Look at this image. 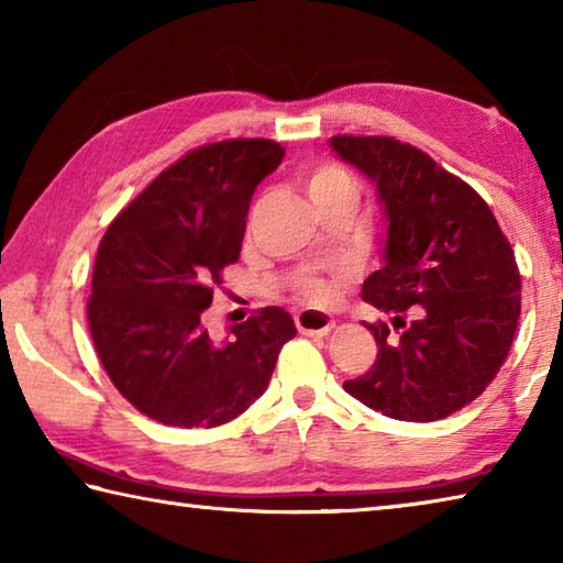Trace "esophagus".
Returning a JSON list of instances; mask_svg holds the SVG:
<instances>
[{"label":"esophagus","mask_w":563,"mask_h":563,"mask_svg":"<svg viewBox=\"0 0 563 563\" xmlns=\"http://www.w3.org/2000/svg\"><path fill=\"white\" fill-rule=\"evenodd\" d=\"M295 325H298L302 335L322 338V335H328L332 328H335V318H332L330 312L308 308V310L295 312Z\"/></svg>","instance_id":"obj_1"}]
</instances>
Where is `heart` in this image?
Instances as JSON below:
<instances>
[{"instance_id": "obj_1", "label": "heart", "mask_w": 563, "mask_h": 563, "mask_svg": "<svg viewBox=\"0 0 563 563\" xmlns=\"http://www.w3.org/2000/svg\"><path fill=\"white\" fill-rule=\"evenodd\" d=\"M305 190H308L312 203H322V201H338V198H345V201H355L357 186L352 176L345 168L332 166V164H322L310 168L308 174L302 176ZM302 295L310 300H322L328 295L325 285L316 278H308L302 283Z\"/></svg>"}]
</instances>
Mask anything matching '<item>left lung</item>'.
<instances>
[{
	"label": "left lung",
	"mask_w": 563,
	"mask_h": 563,
	"mask_svg": "<svg viewBox=\"0 0 563 563\" xmlns=\"http://www.w3.org/2000/svg\"><path fill=\"white\" fill-rule=\"evenodd\" d=\"M330 148L377 188L383 268L362 298L389 312L367 330L377 360L345 393L405 422H434L479 397L509 355L521 278L497 218L472 186L389 136H332Z\"/></svg>",
	"instance_id": "8db88e82"
}]
</instances>
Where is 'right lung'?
Listing matches in <instances>:
<instances>
[{"mask_svg": "<svg viewBox=\"0 0 563 563\" xmlns=\"http://www.w3.org/2000/svg\"><path fill=\"white\" fill-rule=\"evenodd\" d=\"M285 148L268 139L201 146L151 180L99 245L87 305L93 347L113 387L168 427H218L243 415L295 338L283 308L228 328L203 325L213 285L241 255L245 216Z\"/></svg>", "mask_w": 563, "mask_h": 563, "instance_id": "right-lung-1", "label": "right lung"}]
</instances>
